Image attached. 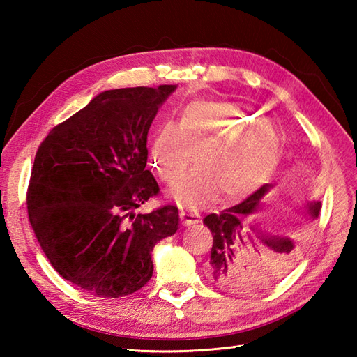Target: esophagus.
Masks as SVG:
<instances>
[{
	"label": "esophagus",
	"instance_id": "esophagus-1",
	"mask_svg": "<svg viewBox=\"0 0 357 357\" xmlns=\"http://www.w3.org/2000/svg\"><path fill=\"white\" fill-rule=\"evenodd\" d=\"M179 218H181V221H183L184 225L196 224V222H199V219H201L198 211L188 210V208H184V207L179 208Z\"/></svg>",
	"mask_w": 357,
	"mask_h": 357
}]
</instances>
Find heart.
Listing matches in <instances>:
<instances>
[{
  "label": "heart",
  "instance_id": "heart-1",
  "mask_svg": "<svg viewBox=\"0 0 357 357\" xmlns=\"http://www.w3.org/2000/svg\"><path fill=\"white\" fill-rule=\"evenodd\" d=\"M198 162L172 187L185 207H199L219 192L238 198L268 176L279 159L275 135L259 115L241 102L196 101L181 110L176 127L164 124L150 149L153 170L167 183L176 179L195 159Z\"/></svg>",
  "mask_w": 357,
  "mask_h": 357
}]
</instances>
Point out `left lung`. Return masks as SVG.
<instances>
[{
	"instance_id": "8db88e82",
	"label": "left lung",
	"mask_w": 357,
	"mask_h": 357,
	"mask_svg": "<svg viewBox=\"0 0 357 357\" xmlns=\"http://www.w3.org/2000/svg\"><path fill=\"white\" fill-rule=\"evenodd\" d=\"M270 187L265 184L236 206L204 218L213 234L207 278L215 287L230 291L256 290L275 282L293 265L296 244L291 238L264 231L248 222ZM305 208L307 215L316 219L321 202H308Z\"/></svg>"
}]
</instances>
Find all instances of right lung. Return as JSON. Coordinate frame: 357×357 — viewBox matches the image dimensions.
Returning <instances> with one entry per match:
<instances>
[{"instance_id":"right-lung-1","label":"right lung","mask_w":357,"mask_h":357,"mask_svg":"<svg viewBox=\"0 0 357 357\" xmlns=\"http://www.w3.org/2000/svg\"><path fill=\"white\" fill-rule=\"evenodd\" d=\"M174 90H107L38 147L27 190L30 225L52 267L89 293L138 291L153 275V247L178 230L174 206L136 213L159 193L146 170L147 133Z\"/></svg>"}]
</instances>
